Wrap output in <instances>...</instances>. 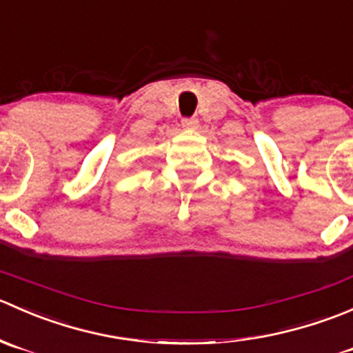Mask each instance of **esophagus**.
<instances>
[{
	"instance_id": "obj_1",
	"label": "esophagus",
	"mask_w": 353,
	"mask_h": 353,
	"mask_svg": "<svg viewBox=\"0 0 353 353\" xmlns=\"http://www.w3.org/2000/svg\"><path fill=\"white\" fill-rule=\"evenodd\" d=\"M181 124H183V128H186V130H194V128H198L199 121L198 117H184V119L181 121Z\"/></svg>"
}]
</instances>
